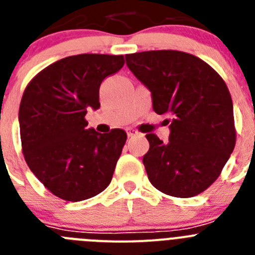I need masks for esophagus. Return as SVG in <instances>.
<instances>
[{"label": "esophagus", "instance_id": "esophagus-1", "mask_svg": "<svg viewBox=\"0 0 255 255\" xmlns=\"http://www.w3.org/2000/svg\"><path fill=\"white\" fill-rule=\"evenodd\" d=\"M138 134H139L138 130H135V129L128 130V136H129V138H132V136H135V135H138Z\"/></svg>", "mask_w": 255, "mask_h": 255}]
</instances>
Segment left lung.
<instances>
[{
  "label": "left lung",
  "instance_id": "1",
  "mask_svg": "<svg viewBox=\"0 0 255 255\" xmlns=\"http://www.w3.org/2000/svg\"><path fill=\"white\" fill-rule=\"evenodd\" d=\"M126 65L152 93L155 114H167L168 141L147 134L143 157L155 189L177 198L203 193L221 175L236 143L233 100L224 79L186 52L126 55Z\"/></svg>",
  "mask_w": 255,
  "mask_h": 255
}]
</instances>
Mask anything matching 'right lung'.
<instances>
[{
	"label": "right lung",
	"instance_id": "right-lung-1",
	"mask_svg": "<svg viewBox=\"0 0 255 255\" xmlns=\"http://www.w3.org/2000/svg\"><path fill=\"white\" fill-rule=\"evenodd\" d=\"M124 56L83 53L58 60L26 85L19 108L22 154L52 194L89 199L112 180L128 135L87 129L85 115L100 107L103 79L117 73Z\"/></svg>",
	"mask_w": 255,
	"mask_h": 255
}]
</instances>
